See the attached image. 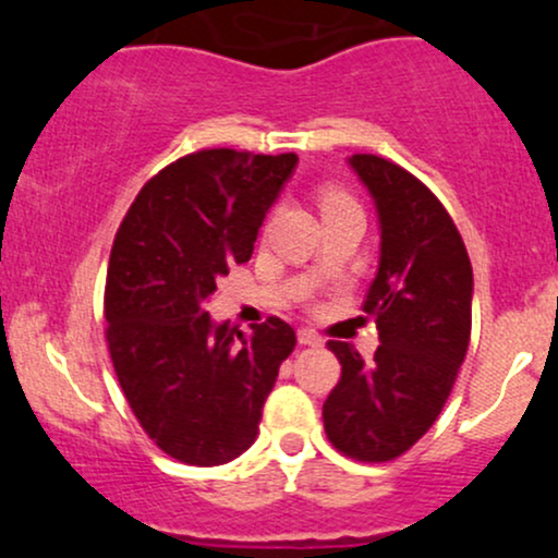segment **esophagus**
<instances>
[{
	"instance_id": "1",
	"label": "esophagus",
	"mask_w": 558,
	"mask_h": 558,
	"mask_svg": "<svg viewBox=\"0 0 558 558\" xmlns=\"http://www.w3.org/2000/svg\"><path fill=\"white\" fill-rule=\"evenodd\" d=\"M299 343H301V345H323V338H319L315 330L301 328V330H299Z\"/></svg>"
}]
</instances>
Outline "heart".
I'll return each instance as SVG.
<instances>
[{
  "instance_id": "obj_1",
  "label": "heart",
  "mask_w": 558,
  "mask_h": 558,
  "mask_svg": "<svg viewBox=\"0 0 558 558\" xmlns=\"http://www.w3.org/2000/svg\"><path fill=\"white\" fill-rule=\"evenodd\" d=\"M319 207L325 209H338V207H356V202L345 194L343 189H323V194H319Z\"/></svg>"
}]
</instances>
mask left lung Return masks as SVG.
<instances>
[{
	"label": "left lung",
	"instance_id": "obj_1",
	"mask_svg": "<svg viewBox=\"0 0 558 558\" xmlns=\"http://www.w3.org/2000/svg\"><path fill=\"white\" fill-rule=\"evenodd\" d=\"M375 198L380 265L364 312L380 345L364 362L330 341L341 380L323 407L328 440L360 462H390L433 427L472 330V265L451 215L425 183L375 155L349 157Z\"/></svg>",
	"mask_w": 558,
	"mask_h": 558
}]
</instances>
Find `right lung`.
Segmentation results:
<instances>
[{
    "mask_svg": "<svg viewBox=\"0 0 558 558\" xmlns=\"http://www.w3.org/2000/svg\"><path fill=\"white\" fill-rule=\"evenodd\" d=\"M296 155L204 149L159 170L120 222L107 267V343L133 414L183 464L233 462L296 332L280 317L252 336L204 310L217 278L243 265Z\"/></svg>",
    "mask_w": 558,
    "mask_h": 558,
    "instance_id": "1",
    "label": "right lung"
}]
</instances>
